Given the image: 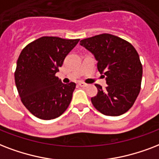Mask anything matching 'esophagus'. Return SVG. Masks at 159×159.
I'll return each instance as SVG.
<instances>
[{
  "mask_svg": "<svg viewBox=\"0 0 159 159\" xmlns=\"http://www.w3.org/2000/svg\"><path fill=\"white\" fill-rule=\"evenodd\" d=\"M79 85L80 86V87H83V88H84V87H88L89 84H88L84 83V82H80V83H79Z\"/></svg>",
  "mask_w": 159,
  "mask_h": 159,
  "instance_id": "obj_1",
  "label": "esophagus"
}]
</instances>
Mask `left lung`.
Wrapping results in <instances>:
<instances>
[{"instance_id": "1", "label": "left lung", "mask_w": 159, "mask_h": 159, "mask_svg": "<svg viewBox=\"0 0 159 159\" xmlns=\"http://www.w3.org/2000/svg\"><path fill=\"white\" fill-rule=\"evenodd\" d=\"M80 45L93 54L98 70L106 76L105 89L95 84L98 93L91 98L94 108L109 116L126 113L141 89L143 66L137 50L127 40L106 33L81 40Z\"/></svg>"}]
</instances>
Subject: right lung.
<instances>
[{
  "label": "right lung",
  "instance_id": "1",
  "mask_svg": "<svg viewBox=\"0 0 159 159\" xmlns=\"http://www.w3.org/2000/svg\"><path fill=\"white\" fill-rule=\"evenodd\" d=\"M80 39L43 36L20 54L15 82L22 104L40 119L60 116L70 104L75 83L63 84L55 74Z\"/></svg>",
  "mask_w": 159,
  "mask_h": 159
}]
</instances>
